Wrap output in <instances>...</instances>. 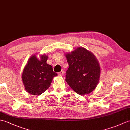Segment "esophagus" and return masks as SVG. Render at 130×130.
Instances as JSON below:
<instances>
[{
    "mask_svg": "<svg viewBox=\"0 0 130 130\" xmlns=\"http://www.w3.org/2000/svg\"><path fill=\"white\" fill-rule=\"evenodd\" d=\"M59 76H62V75H63V74H64V71H63V70H61L60 72H59L58 73Z\"/></svg>",
    "mask_w": 130,
    "mask_h": 130,
    "instance_id": "34e87169",
    "label": "esophagus"
}]
</instances>
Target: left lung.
<instances>
[{
    "instance_id": "8db88e82",
    "label": "left lung",
    "mask_w": 130,
    "mask_h": 130,
    "mask_svg": "<svg viewBox=\"0 0 130 130\" xmlns=\"http://www.w3.org/2000/svg\"><path fill=\"white\" fill-rule=\"evenodd\" d=\"M69 68L65 81L80 95L89 94L97 86L100 68L93 54L85 48L79 47L66 54Z\"/></svg>"
}]
</instances>
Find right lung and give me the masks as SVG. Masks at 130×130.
Returning <instances> with one entry per match:
<instances>
[{"mask_svg":"<svg viewBox=\"0 0 130 130\" xmlns=\"http://www.w3.org/2000/svg\"><path fill=\"white\" fill-rule=\"evenodd\" d=\"M48 57L42 55L39 60L35 55L29 59L22 74V80L26 91L32 95H39L50 86L53 77L58 75L51 65L46 63Z\"/></svg>","mask_w":130,"mask_h":130,"instance_id":"add662e5","label":"right lung"}]
</instances>
